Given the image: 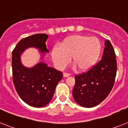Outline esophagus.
Wrapping results in <instances>:
<instances>
[{
    "instance_id": "esophagus-1",
    "label": "esophagus",
    "mask_w": 128,
    "mask_h": 128,
    "mask_svg": "<svg viewBox=\"0 0 128 128\" xmlns=\"http://www.w3.org/2000/svg\"><path fill=\"white\" fill-rule=\"evenodd\" d=\"M70 76V74H68V73H64V74H63V76H64V77H69Z\"/></svg>"
}]
</instances>
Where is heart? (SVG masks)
<instances>
[{"label": "heart", "mask_w": 128, "mask_h": 128, "mask_svg": "<svg viewBox=\"0 0 128 128\" xmlns=\"http://www.w3.org/2000/svg\"><path fill=\"white\" fill-rule=\"evenodd\" d=\"M102 45L95 37L72 35L66 37L52 50V58L58 68L63 69L72 63L80 72L90 70L97 63L101 55Z\"/></svg>", "instance_id": "b5f03b06"}]
</instances>
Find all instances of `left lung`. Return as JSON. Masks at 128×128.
Returning a JSON list of instances; mask_svg holds the SVG:
<instances>
[{"instance_id":"8db88e82","label":"left lung","mask_w":128,"mask_h":128,"mask_svg":"<svg viewBox=\"0 0 128 128\" xmlns=\"http://www.w3.org/2000/svg\"><path fill=\"white\" fill-rule=\"evenodd\" d=\"M105 46L102 60L86 72L75 76L73 96L82 107L98 106L113 87L117 70L115 52L109 40L105 42Z\"/></svg>"}]
</instances>
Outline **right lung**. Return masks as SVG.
<instances>
[{
    "instance_id": "obj_1",
    "label": "right lung",
    "mask_w": 128,
    "mask_h": 128,
    "mask_svg": "<svg viewBox=\"0 0 128 128\" xmlns=\"http://www.w3.org/2000/svg\"><path fill=\"white\" fill-rule=\"evenodd\" d=\"M48 36L38 34L19 41L12 51L13 82L18 95L26 104L35 107H42L49 103L58 82L63 74L54 68L40 62L32 68L24 67L20 56L30 47L38 48L43 54L48 52L46 42Z\"/></svg>"
}]
</instances>
